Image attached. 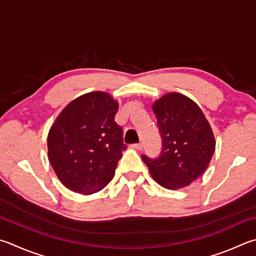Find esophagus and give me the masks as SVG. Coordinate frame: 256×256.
Listing matches in <instances>:
<instances>
[{
  "label": "esophagus",
  "instance_id": "1",
  "mask_svg": "<svg viewBox=\"0 0 256 256\" xmlns=\"http://www.w3.org/2000/svg\"><path fill=\"white\" fill-rule=\"evenodd\" d=\"M134 148H136V150H142V148H143V146H142V143L140 142V143H136V144H133L132 146Z\"/></svg>",
  "mask_w": 256,
  "mask_h": 256
}]
</instances>
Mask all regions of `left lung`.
Masks as SVG:
<instances>
[{
  "instance_id": "1",
  "label": "left lung",
  "mask_w": 256,
  "mask_h": 256,
  "mask_svg": "<svg viewBox=\"0 0 256 256\" xmlns=\"http://www.w3.org/2000/svg\"><path fill=\"white\" fill-rule=\"evenodd\" d=\"M152 108L162 150L156 159L143 154L142 160L162 187H187L205 172L215 151L210 125L199 106L179 92L162 96Z\"/></svg>"
}]
</instances>
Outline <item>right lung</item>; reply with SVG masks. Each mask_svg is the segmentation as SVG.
Listing matches in <instances>:
<instances>
[{"instance_id": "obj_1", "label": "right lung", "mask_w": 256, "mask_h": 256, "mask_svg": "<svg viewBox=\"0 0 256 256\" xmlns=\"http://www.w3.org/2000/svg\"><path fill=\"white\" fill-rule=\"evenodd\" d=\"M118 110L113 97L92 92L74 100L56 118L48 134V156L68 189L90 194L113 179L128 148L114 120Z\"/></svg>"}]
</instances>
